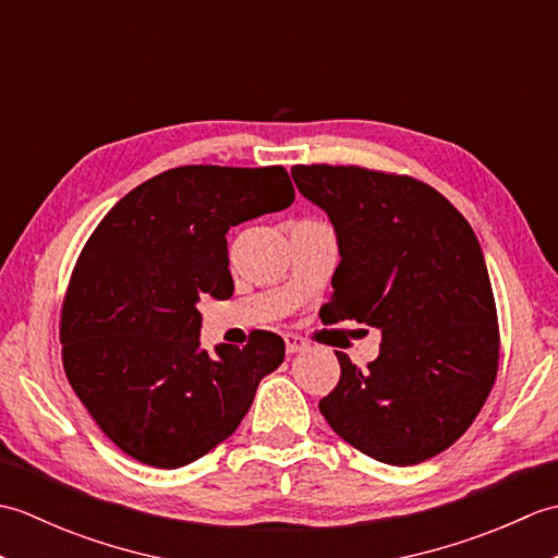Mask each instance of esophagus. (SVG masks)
Listing matches in <instances>:
<instances>
[{
  "mask_svg": "<svg viewBox=\"0 0 558 558\" xmlns=\"http://www.w3.org/2000/svg\"><path fill=\"white\" fill-rule=\"evenodd\" d=\"M286 350H288V354H298V352L310 350V340L302 338V336L288 333V336H286Z\"/></svg>",
  "mask_w": 558,
  "mask_h": 558,
  "instance_id": "1",
  "label": "esophagus"
}]
</instances>
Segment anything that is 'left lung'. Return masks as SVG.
<instances>
[{
  "instance_id": "obj_1",
  "label": "left lung",
  "mask_w": 558,
  "mask_h": 558,
  "mask_svg": "<svg viewBox=\"0 0 558 558\" xmlns=\"http://www.w3.org/2000/svg\"><path fill=\"white\" fill-rule=\"evenodd\" d=\"M292 180L338 236L322 322L381 330L364 372L336 352L340 381L318 410L388 465L438 456L475 422L499 369V318L475 232L448 198L405 174L294 165Z\"/></svg>"
}]
</instances>
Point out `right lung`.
I'll return each instance as SVG.
<instances>
[{
	"label": "right lung",
	"mask_w": 558,
	"mask_h": 558,
	"mask_svg": "<svg viewBox=\"0 0 558 558\" xmlns=\"http://www.w3.org/2000/svg\"><path fill=\"white\" fill-rule=\"evenodd\" d=\"M286 168L184 165L138 184L100 220L62 306L64 372L110 441L153 468L206 456L240 426L286 342L201 350L198 300L234 292L230 228L288 208Z\"/></svg>",
	"instance_id": "add662e5"
}]
</instances>
